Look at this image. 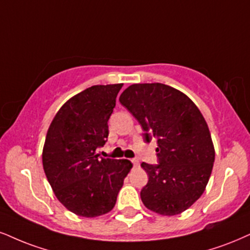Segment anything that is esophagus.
Segmentation results:
<instances>
[{
  "label": "esophagus",
  "mask_w": 250,
  "mask_h": 250,
  "mask_svg": "<svg viewBox=\"0 0 250 250\" xmlns=\"http://www.w3.org/2000/svg\"><path fill=\"white\" fill-rule=\"evenodd\" d=\"M131 162L133 163L134 167H139V161H138L137 159H132V160H131Z\"/></svg>",
  "instance_id": "obj_1"
}]
</instances>
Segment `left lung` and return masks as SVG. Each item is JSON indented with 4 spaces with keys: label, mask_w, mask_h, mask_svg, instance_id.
Instances as JSON below:
<instances>
[{
    "label": "left lung",
    "mask_w": 250,
    "mask_h": 250,
    "mask_svg": "<svg viewBox=\"0 0 250 250\" xmlns=\"http://www.w3.org/2000/svg\"><path fill=\"white\" fill-rule=\"evenodd\" d=\"M119 102L139 122L145 139H158L159 165L143 162L148 183L140 192L144 205L161 215H176L205 191L214 162L208 126L186 94L163 83L126 88Z\"/></svg>",
    "instance_id": "8db88e82"
}]
</instances>
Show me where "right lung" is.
<instances>
[{
    "label": "right lung",
    "mask_w": 250,
    "mask_h": 250,
    "mask_svg": "<svg viewBox=\"0 0 250 250\" xmlns=\"http://www.w3.org/2000/svg\"><path fill=\"white\" fill-rule=\"evenodd\" d=\"M123 83L92 85L69 98L52 120L42 148V167L55 197L85 218L110 212L132 168L128 160L104 159L107 120Z\"/></svg>",
    "instance_id": "1"
}]
</instances>
